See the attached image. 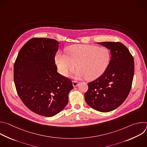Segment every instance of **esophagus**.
I'll list each match as a JSON object with an SVG mask.
<instances>
[{"instance_id": "1", "label": "esophagus", "mask_w": 147, "mask_h": 147, "mask_svg": "<svg viewBox=\"0 0 147 147\" xmlns=\"http://www.w3.org/2000/svg\"><path fill=\"white\" fill-rule=\"evenodd\" d=\"M78 84H79V82H78L77 81H73V86L74 87H77Z\"/></svg>"}]
</instances>
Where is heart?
<instances>
[{"mask_svg": "<svg viewBox=\"0 0 147 147\" xmlns=\"http://www.w3.org/2000/svg\"><path fill=\"white\" fill-rule=\"evenodd\" d=\"M110 59V51L106 47L74 45L69 48L67 55L58 53L55 60L60 73L65 77H68L77 65L75 78L94 80L106 70Z\"/></svg>", "mask_w": 147, "mask_h": 147, "instance_id": "1", "label": "heart"}]
</instances>
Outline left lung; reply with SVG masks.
Here are the masks:
<instances>
[{
    "mask_svg": "<svg viewBox=\"0 0 147 147\" xmlns=\"http://www.w3.org/2000/svg\"><path fill=\"white\" fill-rule=\"evenodd\" d=\"M111 51V60L105 72L95 80L88 83L84 94L88 105L101 112L118 108L127 98L132 85L134 73L133 57L120 42H97Z\"/></svg>",
    "mask_w": 147,
    "mask_h": 147,
    "instance_id": "1",
    "label": "left lung"
}]
</instances>
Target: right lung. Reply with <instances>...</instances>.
Segmentation results:
<instances>
[{
    "mask_svg": "<svg viewBox=\"0 0 147 147\" xmlns=\"http://www.w3.org/2000/svg\"><path fill=\"white\" fill-rule=\"evenodd\" d=\"M59 42L35 38L20 49L14 65L17 94L33 112L52 117L63 109L73 88L71 81L57 72L55 56Z\"/></svg>",
    "mask_w": 147,
    "mask_h": 147,
    "instance_id": "obj_1",
    "label": "right lung"
}]
</instances>
